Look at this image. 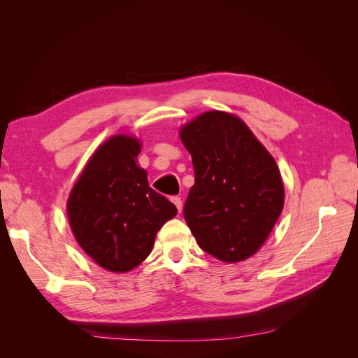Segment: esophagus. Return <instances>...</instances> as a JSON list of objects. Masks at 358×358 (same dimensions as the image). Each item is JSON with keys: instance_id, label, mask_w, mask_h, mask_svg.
Masks as SVG:
<instances>
[{"instance_id": "1", "label": "esophagus", "mask_w": 358, "mask_h": 358, "mask_svg": "<svg viewBox=\"0 0 358 358\" xmlns=\"http://www.w3.org/2000/svg\"><path fill=\"white\" fill-rule=\"evenodd\" d=\"M170 201L176 206L179 212L182 210V199H180V197H178V196H173V197H170Z\"/></svg>"}]
</instances>
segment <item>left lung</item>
Listing matches in <instances>:
<instances>
[{"label": "left lung", "instance_id": "obj_1", "mask_svg": "<svg viewBox=\"0 0 358 358\" xmlns=\"http://www.w3.org/2000/svg\"><path fill=\"white\" fill-rule=\"evenodd\" d=\"M196 182L183 216L204 252L236 263L255 254L284 208L273 157L239 117L206 112L180 129Z\"/></svg>", "mask_w": 358, "mask_h": 358}]
</instances>
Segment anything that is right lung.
Listing matches in <instances>:
<instances>
[{"mask_svg":"<svg viewBox=\"0 0 358 358\" xmlns=\"http://www.w3.org/2000/svg\"><path fill=\"white\" fill-rule=\"evenodd\" d=\"M140 143L115 136L90 159L70 194L67 215L76 241L96 264L128 272L150 254L176 206L149 187L136 164Z\"/></svg>","mask_w":358,"mask_h":358,"instance_id":"add662e5","label":"right lung"}]
</instances>
